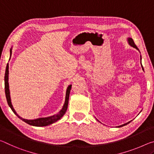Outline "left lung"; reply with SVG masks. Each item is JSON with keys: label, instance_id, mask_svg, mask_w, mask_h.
<instances>
[{"label": "left lung", "instance_id": "obj_1", "mask_svg": "<svg viewBox=\"0 0 154 154\" xmlns=\"http://www.w3.org/2000/svg\"><path fill=\"white\" fill-rule=\"evenodd\" d=\"M128 44H129L131 46H132L133 48H136L137 50H138V51H139V49H138V48H137V46H136L135 44H134V40H133L132 38H130V37H129V38L128 39ZM139 52H140V51H139ZM140 60H141V56H140ZM142 67H143V66H142ZM130 122H128V123H124V124H123V125H119V128L122 127V126H124V125L128 124V123H129Z\"/></svg>", "mask_w": 154, "mask_h": 154}]
</instances>
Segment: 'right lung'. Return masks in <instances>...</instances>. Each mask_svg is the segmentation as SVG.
Here are the masks:
<instances>
[{
  "mask_svg": "<svg viewBox=\"0 0 154 154\" xmlns=\"http://www.w3.org/2000/svg\"><path fill=\"white\" fill-rule=\"evenodd\" d=\"M11 49L10 50V57H11ZM9 65L7 63V67H6V70H5V95L7 98V103H8V105L9 107L11 108L12 111L14 112V114L16 115L17 117L20 118V119L23 121V122H26L28 124L33 125V126H47V125H49L52 123H54V122H57L58 120L60 119L63 116L66 112L67 109V106H68V102H69V94L70 91H71L72 88V85H70L68 86L67 91H66V96H65V104L63 106L62 109L60 110V111L57 113V115H54L53 116H50V117H42V118H38V119H26L22 118L20 116L17 114L16 110H14L13 106L11 104V97H10V92H9Z\"/></svg>",
  "mask_w": 154,
  "mask_h": 154,
  "instance_id": "right-lung-1",
  "label": "right lung"
}]
</instances>
